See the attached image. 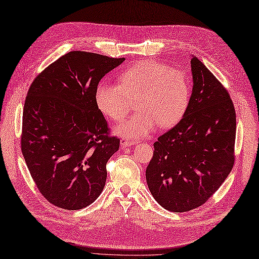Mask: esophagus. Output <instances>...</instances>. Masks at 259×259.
Here are the masks:
<instances>
[{
  "label": "esophagus",
  "mask_w": 259,
  "mask_h": 259,
  "mask_svg": "<svg viewBox=\"0 0 259 259\" xmlns=\"http://www.w3.org/2000/svg\"><path fill=\"white\" fill-rule=\"evenodd\" d=\"M121 146L123 147H130V146H132V145H134V144H136L135 142H133V141H130V139H126V138H122L121 139Z\"/></svg>",
  "instance_id": "1"
}]
</instances>
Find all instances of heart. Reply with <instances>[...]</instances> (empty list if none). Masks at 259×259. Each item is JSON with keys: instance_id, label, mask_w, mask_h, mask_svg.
<instances>
[{"instance_id": "b5f03b06", "label": "heart", "mask_w": 259, "mask_h": 259, "mask_svg": "<svg viewBox=\"0 0 259 259\" xmlns=\"http://www.w3.org/2000/svg\"><path fill=\"white\" fill-rule=\"evenodd\" d=\"M96 103L114 122L128 115L135 100L138 112L117 126L118 135L142 138L157 127H170L184 115L191 98V78L182 68L146 60L120 75V83L100 82Z\"/></svg>"}]
</instances>
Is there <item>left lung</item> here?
<instances>
[{
    "label": "left lung",
    "instance_id": "1",
    "mask_svg": "<svg viewBox=\"0 0 259 259\" xmlns=\"http://www.w3.org/2000/svg\"><path fill=\"white\" fill-rule=\"evenodd\" d=\"M193 92L181 121L159 136L146 180L159 205L173 212L197 208L231 172L236 116L226 87L196 57Z\"/></svg>",
    "mask_w": 259,
    "mask_h": 259
}]
</instances>
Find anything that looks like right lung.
<instances>
[{
  "label": "right lung",
  "mask_w": 259,
  "mask_h": 259,
  "mask_svg": "<svg viewBox=\"0 0 259 259\" xmlns=\"http://www.w3.org/2000/svg\"><path fill=\"white\" fill-rule=\"evenodd\" d=\"M124 58L72 51L46 67L28 90L20 136L28 170L42 196L67 210L99 197L120 139L96 103L104 75Z\"/></svg>",
  "instance_id": "obj_1"
}]
</instances>
